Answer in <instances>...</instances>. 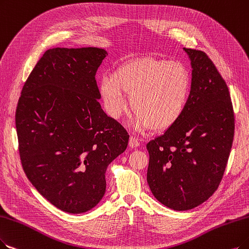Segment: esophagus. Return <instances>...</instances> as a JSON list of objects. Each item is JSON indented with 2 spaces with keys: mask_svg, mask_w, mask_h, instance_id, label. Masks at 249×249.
Masks as SVG:
<instances>
[{
  "mask_svg": "<svg viewBox=\"0 0 249 249\" xmlns=\"http://www.w3.org/2000/svg\"><path fill=\"white\" fill-rule=\"evenodd\" d=\"M128 145H130L131 148H136L140 145V143H139L138 139H136L135 137H131L130 140H128Z\"/></svg>",
  "mask_w": 249,
  "mask_h": 249,
  "instance_id": "esophagus-1",
  "label": "esophagus"
}]
</instances>
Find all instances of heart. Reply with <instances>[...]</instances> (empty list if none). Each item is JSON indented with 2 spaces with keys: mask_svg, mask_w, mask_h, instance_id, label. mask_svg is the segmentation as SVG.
<instances>
[{
  "mask_svg": "<svg viewBox=\"0 0 249 249\" xmlns=\"http://www.w3.org/2000/svg\"><path fill=\"white\" fill-rule=\"evenodd\" d=\"M191 89V75L183 64L154 57L133 59L99 82L105 110L114 119L125 111L124 93L128 95L139 130L164 131L175 125L186 110Z\"/></svg>",
  "mask_w": 249,
  "mask_h": 249,
  "instance_id": "heart-1",
  "label": "heart"
}]
</instances>
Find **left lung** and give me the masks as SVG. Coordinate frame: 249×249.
<instances>
[{
    "instance_id": "8db88e82",
    "label": "left lung",
    "mask_w": 249,
    "mask_h": 249,
    "mask_svg": "<svg viewBox=\"0 0 249 249\" xmlns=\"http://www.w3.org/2000/svg\"><path fill=\"white\" fill-rule=\"evenodd\" d=\"M184 50L193 68L188 106L180 121L146 145L148 185L159 202L175 211L191 210L213 194L223 178L235 131L224 78L204 52Z\"/></svg>"
}]
</instances>
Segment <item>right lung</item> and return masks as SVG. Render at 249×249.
<instances>
[{"instance_id": "obj_1", "label": "right lung", "mask_w": 249, "mask_h": 249, "mask_svg": "<svg viewBox=\"0 0 249 249\" xmlns=\"http://www.w3.org/2000/svg\"><path fill=\"white\" fill-rule=\"evenodd\" d=\"M107 52L49 49L28 75L15 124L23 171L59 210L90 211L102 199L108 164L127 147L124 127L103 111L95 75Z\"/></svg>"}]
</instances>
